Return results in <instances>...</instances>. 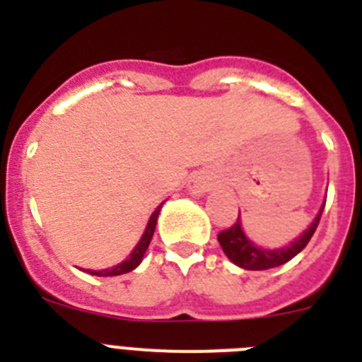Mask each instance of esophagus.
I'll list each match as a JSON object with an SVG mask.
<instances>
[{"label":"esophagus","mask_w":362,"mask_h":362,"mask_svg":"<svg viewBox=\"0 0 362 362\" xmlns=\"http://www.w3.org/2000/svg\"><path fill=\"white\" fill-rule=\"evenodd\" d=\"M188 188H190L192 194H204V192L209 190V185H206V181H204L201 175H197V177L190 179V183H188Z\"/></svg>","instance_id":"obj_1"}]
</instances>
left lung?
Instances as JSON below:
<instances>
[{
	"mask_svg": "<svg viewBox=\"0 0 362 362\" xmlns=\"http://www.w3.org/2000/svg\"><path fill=\"white\" fill-rule=\"evenodd\" d=\"M322 210H325V204L319 210V216L315 217V221L312 223L308 230H306L299 239L292 243L286 248H281V250H263V248H257V246L252 245L246 235L241 230V221L233 223L230 228L223 230V232L217 233V241H219L221 248L226 254V257L232 261L233 264L245 268V270H268V268H276L281 264L288 263L290 259L296 257L303 248L310 243L313 232L317 230L319 221H321Z\"/></svg>",
	"mask_w": 362,
	"mask_h": 362,
	"instance_id": "obj_1",
	"label": "left lung"
}]
</instances>
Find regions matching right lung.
Returning <instances> with one entry per match:
<instances>
[{"label": "right lung", "mask_w": 362, "mask_h": 362, "mask_svg": "<svg viewBox=\"0 0 362 362\" xmlns=\"http://www.w3.org/2000/svg\"><path fill=\"white\" fill-rule=\"evenodd\" d=\"M161 206H163V203L159 204L158 209H156V212L152 214V217H150V221H148V226H146L145 233H143L141 241L137 243V246L134 248V252L130 254V257L127 259V261H123V263L117 264V267H114V268H107V270H98V272L88 270V274H92V276H99V277H112V276H121V274H129V272H132L137 264L141 263L143 255H145L146 248H148L150 241H152L153 230H156V225H158V216H159V210H161Z\"/></svg>", "instance_id": "add662e5"}]
</instances>
